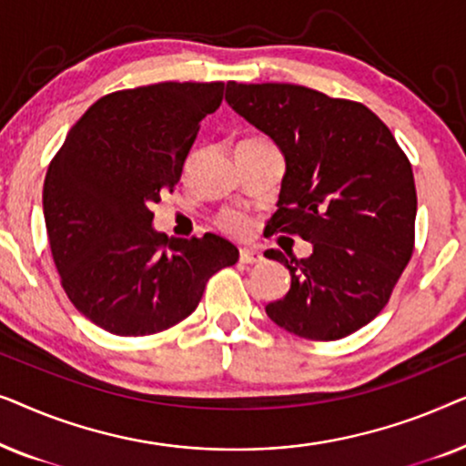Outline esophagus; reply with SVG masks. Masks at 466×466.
<instances>
[{"label": "esophagus", "instance_id": "1", "mask_svg": "<svg viewBox=\"0 0 466 466\" xmlns=\"http://www.w3.org/2000/svg\"><path fill=\"white\" fill-rule=\"evenodd\" d=\"M239 260L246 265H258V263H263L265 258L258 250H248V248H244V250H239Z\"/></svg>", "mask_w": 466, "mask_h": 466}]
</instances>
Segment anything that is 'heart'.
<instances>
[{
    "mask_svg": "<svg viewBox=\"0 0 466 466\" xmlns=\"http://www.w3.org/2000/svg\"><path fill=\"white\" fill-rule=\"evenodd\" d=\"M241 144H269L267 142V139H263V137H250V139H244V142ZM218 225L225 228L227 233H231V235H248L250 233V228H252V220L248 218L246 214H239V212H225L218 218Z\"/></svg>",
    "mask_w": 466,
    "mask_h": 466,
    "instance_id": "obj_1",
    "label": "heart"
}]
</instances>
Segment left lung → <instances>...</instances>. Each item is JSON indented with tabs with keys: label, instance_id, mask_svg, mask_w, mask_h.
I'll return each mask as SVG.
<instances>
[{
	"label": "left lung",
	"instance_id": "8db88e82",
	"mask_svg": "<svg viewBox=\"0 0 466 466\" xmlns=\"http://www.w3.org/2000/svg\"><path fill=\"white\" fill-rule=\"evenodd\" d=\"M227 101L284 152L269 233L314 244L308 258L269 252L289 267L290 290L267 305V316L311 341L352 335L386 308L413 254L418 197L410 158L359 101L279 82H228Z\"/></svg>",
	"mask_w": 466,
	"mask_h": 466
}]
</instances>
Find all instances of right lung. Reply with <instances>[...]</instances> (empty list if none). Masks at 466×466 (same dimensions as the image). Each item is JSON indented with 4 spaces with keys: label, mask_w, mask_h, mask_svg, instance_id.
<instances>
[{
    "label": "right lung",
    "mask_w": 466,
    "mask_h": 466,
    "mask_svg": "<svg viewBox=\"0 0 466 466\" xmlns=\"http://www.w3.org/2000/svg\"><path fill=\"white\" fill-rule=\"evenodd\" d=\"M225 82H157L95 101L69 129L44 180V220L61 286L107 333L144 337L182 322L208 279L238 263L220 235L169 239L152 228L201 120Z\"/></svg>",
    "instance_id": "obj_1"
}]
</instances>
